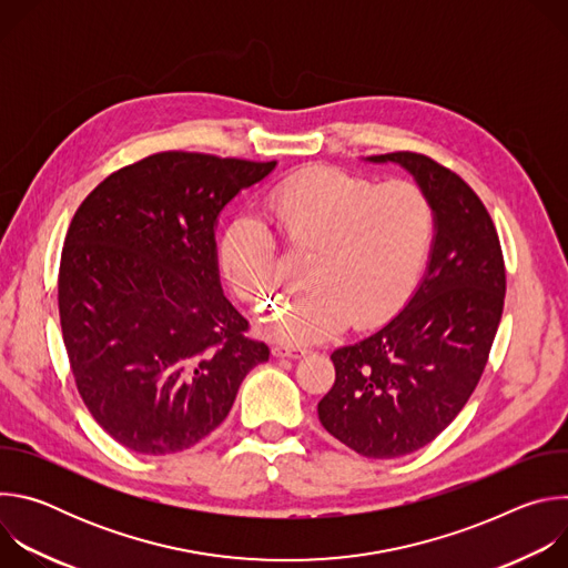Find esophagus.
<instances>
[{
    "mask_svg": "<svg viewBox=\"0 0 568 568\" xmlns=\"http://www.w3.org/2000/svg\"><path fill=\"white\" fill-rule=\"evenodd\" d=\"M307 351L305 348H298V346H274L272 348V355L274 357H287V359H298V357H303Z\"/></svg>",
    "mask_w": 568,
    "mask_h": 568,
    "instance_id": "1",
    "label": "esophagus"
}]
</instances>
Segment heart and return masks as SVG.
Segmentation results:
<instances>
[{
    "instance_id": "obj_1",
    "label": "heart",
    "mask_w": 568,
    "mask_h": 568,
    "mask_svg": "<svg viewBox=\"0 0 568 568\" xmlns=\"http://www.w3.org/2000/svg\"><path fill=\"white\" fill-rule=\"evenodd\" d=\"M265 213L287 250L310 256L303 290L281 298L261 331L283 344H314L346 323L375 328L412 296L436 235V211L414 182L377 186L335 166H310L276 184ZM217 263L237 298L261 307L283 276L278 242L256 217H235L222 233Z\"/></svg>"
}]
</instances>
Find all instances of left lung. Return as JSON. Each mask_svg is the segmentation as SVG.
I'll use <instances>...</instances> for the list:
<instances>
[{
  "mask_svg": "<svg viewBox=\"0 0 568 568\" xmlns=\"http://www.w3.org/2000/svg\"><path fill=\"white\" fill-rule=\"evenodd\" d=\"M368 159L397 161L418 180L436 211L434 250L407 307L331 355L335 384L318 420L366 458H397L429 445L474 393L501 321L506 265L488 209L454 171L409 150Z\"/></svg>",
  "mask_w": 568,
  "mask_h": 568,
  "instance_id": "left-lung-1",
  "label": "left lung"
}]
</instances>
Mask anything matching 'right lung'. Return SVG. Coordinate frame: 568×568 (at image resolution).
Here are the masks:
<instances>
[{
	"instance_id": "right-lung-1",
	"label": "right lung",
	"mask_w": 568,
	"mask_h": 568,
	"mask_svg": "<svg viewBox=\"0 0 568 568\" xmlns=\"http://www.w3.org/2000/svg\"><path fill=\"white\" fill-rule=\"evenodd\" d=\"M274 166L154 152L73 213L58 272L62 339L85 407L123 447L164 456L197 445L270 359L220 290L215 222Z\"/></svg>"
}]
</instances>
